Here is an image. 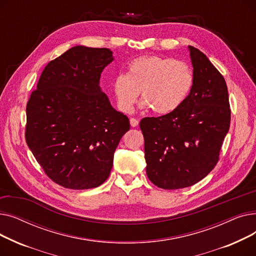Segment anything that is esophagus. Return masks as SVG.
Here are the masks:
<instances>
[{
	"instance_id": "34e87169",
	"label": "esophagus",
	"mask_w": 256,
	"mask_h": 256,
	"mask_svg": "<svg viewBox=\"0 0 256 256\" xmlns=\"http://www.w3.org/2000/svg\"><path fill=\"white\" fill-rule=\"evenodd\" d=\"M130 126H132V128H136V126H138V124H139V120L136 119V118H130Z\"/></svg>"
}]
</instances>
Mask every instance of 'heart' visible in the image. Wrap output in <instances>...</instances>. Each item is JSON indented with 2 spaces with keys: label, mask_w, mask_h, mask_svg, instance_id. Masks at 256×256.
<instances>
[{
  "label": "heart",
  "mask_w": 256,
  "mask_h": 256,
  "mask_svg": "<svg viewBox=\"0 0 256 256\" xmlns=\"http://www.w3.org/2000/svg\"><path fill=\"white\" fill-rule=\"evenodd\" d=\"M193 83V70L186 62L143 56L130 62L126 76L115 78L113 92L121 112L130 113L141 92L143 109L152 108L154 113L165 115L182 104Z\"/></svg>",
  "instance_id": "1"
}]
</instances>
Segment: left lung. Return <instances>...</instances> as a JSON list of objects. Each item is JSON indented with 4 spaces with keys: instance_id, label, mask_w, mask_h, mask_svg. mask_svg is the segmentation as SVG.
I'll return each instance as SVG.
<instances>
[{
    "instance_id": "obj_1",
    "label": "left lung",
    "mask_w": 256,
    "mask_h": 256,
    "mask_svg": "<svg viewBox=\"0 0 256 256\" xmlns=\"http://www.w3.org/2000/svg\"><path fill=\"white\" fill-rule=\"evenodd\" d=\"M194 83L182 104L172 113L140 121L146 174L165 190L190 186L216 166L230 130L226 82L202 52L188 46Z\"/></svg>"
}]
</instances>
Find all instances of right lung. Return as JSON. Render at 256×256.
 <instances>
[{
	"mask_svg": "<svg viewBox=\"0 0 256 256\" xmlns=\"http://www.w3.org/2000/svg\"><path fill=\"white\" fill-rule=\"evenodd\" d=\"M113 60L109 48H70L46 66L26 104V144L46 176L67 189L96 188L109 178L130 130L100 86Z\"/></svg>",
	"mask_w": 256,
	"mask_h": 256,
	"instance_id": "obj_1",
	"label": "right lung"
}]
</instances>
